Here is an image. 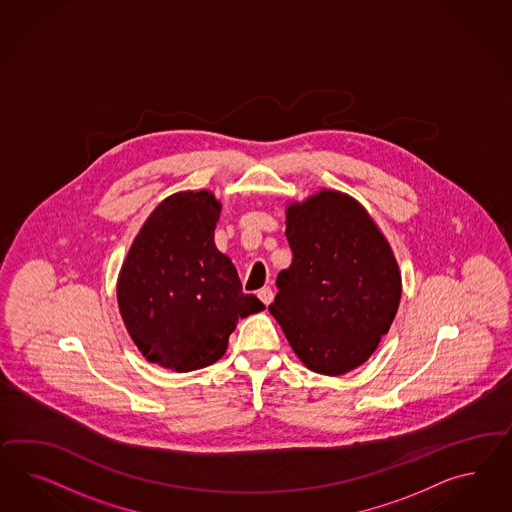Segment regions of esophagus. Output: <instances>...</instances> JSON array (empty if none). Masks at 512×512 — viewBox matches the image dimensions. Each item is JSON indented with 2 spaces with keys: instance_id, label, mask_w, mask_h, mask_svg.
Segmentation results:
<instances>
[{
  "instance_id": "34e87169",
  "label": "esophagus",
  "mask_w": 512,
  "mask_h": 512,
  "mask_svg": "<svg viewBox=\"0 0 512 512\" xmlns=\"http://www.w3.org/2000/svg\"><path fill=\"white\" fill-rule=\"evenodd\" d=\"M257 296H259V300L263 302L264 306H270L272 300H274V293H272L270 287H263V289L257 293Z\"/></svg>"
}]
</instances>
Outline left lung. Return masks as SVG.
Masks as SVG:
<instances>
[{"label":"left lung","instance_id":"obj_1","mask_svg":"<svg viewBox=\"0 0 512 512\" xmlns=\"http://www.w3.org/2000/svg\"><path fill=\"white\" fill-rule=\"evenodd\" d=\"M285 236L293 263L279 272L268 311L308 370H355L375 353L402 298L385 234L355 197L321 189L287 204Z\"/></svg>","mask_w":512,"mask_h":512}]
</instances>
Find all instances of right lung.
<instances>
[{
    "label": "right lung",
    "instance_id": "right-lung-1",
    "mask_svg": "<svg viewBox=\"0 0 512 512\" xmlns=\"http://www.w3.org/2000/svg\"><path fill=\"white\" fill-rule=\"evenodd\" d=\"M221 202L178 191L146 217L118 274L125 328L148 362L193 372L225 355L229 336L263 302L242 293L233 261L216 248Z\"/></svg>",
    "mask_w": 512,
    "mask_h": 512
}]
</instances>
